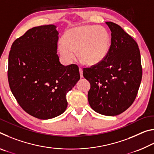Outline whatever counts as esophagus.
<instances>
[{"label":"esophagus","instance_id":"34e87169","mask_svg":"<svg viewBox=\"0 0 154 154\" xmlns=\"http://www.w3.org/2000/svg\"><path fill=\"white\" fill-rule=\"evenodd\" d=\"M79 73H80V77H81V78H82L83 77V70H82V68H79Z\"/></svg>","mask_w":154,"mask_h":154}]
</instances>
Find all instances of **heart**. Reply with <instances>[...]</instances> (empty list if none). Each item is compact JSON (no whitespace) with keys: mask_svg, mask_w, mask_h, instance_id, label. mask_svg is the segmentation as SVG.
Returning <instances> with one entry per match:
<instances>
[{"mask_svg":"<svg viewBox=\"0 0 154 154\" xmlns=\"http://www.w3.org/2000/svg\"><path fill=\"white\" fill-rule=\"evenodd\" d=\"M111 38L105 28L96 25H83L67 30L58 50L67 62L75 58V51L82 63L93 66L103 62L107 56Z\"/></svg>","mask_w":154,"mask_h":154,"instance_id":"heart-1","label":"heart"}]
</instances>
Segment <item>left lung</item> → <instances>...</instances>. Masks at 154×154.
<instances>
[{
  "instance_id": "1",
  "label": "left lung",
  "mask_w": 154,
  "mask_h": 154,
  "mask_svg": "<svg viewBox=\"0 0 154 154\" xmlns=\"http://www.w3.org/2000/svg\"><path fill=\"white\" fill-rule=\"evenodd\" d=\"M111 31L109 51L103 62L83 69L89 81L88 102L94 111L115 116L128 109L137 97L142 79L139 48L119 25L106 22Z\"/></svg>"
}]
</instances>
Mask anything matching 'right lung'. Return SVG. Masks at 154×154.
<instances>
[{
	"label": "right lung",
	"mask_w": 154,
	"mask_h": 154,
	"mask_svg": "<svg viewBox=\"0 0 154 154\" xmlns=\"http://www.w3.org/2000/svg\"><path fill=\"white\" fill-rule=\"evenodd\" d=\"M58 41L56 26H40L17 38L9 51L10 89L21 107L38 119L63 113L66 93L80 79L77 65L65 66L60 62Z\"/></svg>",
	"instance_id": "add662e5"
}]
</instances>
